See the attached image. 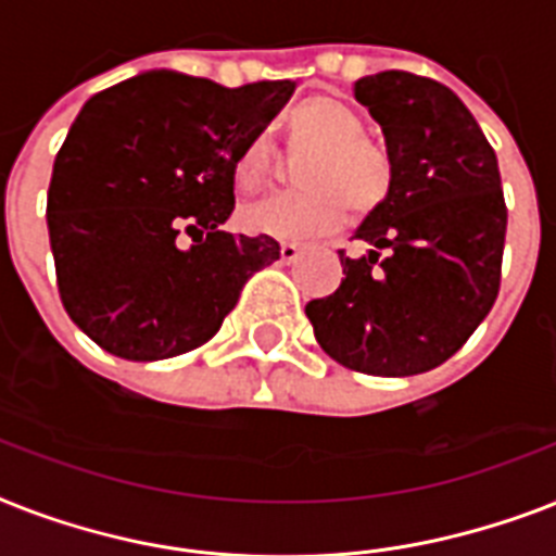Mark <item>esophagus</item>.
Listing matches in <instances>:
<instances>
[{"instance_id": "34e87169", "label": "esophagus", "mask_w": 556, "mask_h": 556, "mask_svg": "<svg viewBox=\"0 0 556 556\" xmlns=\"http://www.w3.org/2000/svg\"><path fill=\"white\" fill-rule=\"evenodd\" d=\"M300 253H303V248L294 242H282L279 244V260L286 262V265H291V262L300 260Z\"/></svg>"}]
</instances>
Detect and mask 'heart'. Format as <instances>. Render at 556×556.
Wrapping results in <instances>:
<instances>
[{"label":"heart","instance_id":"obj_1","mask_svg":"<svg viewBox=\"0 0 556 556\" xmlns=\"http://www.w3.org/2000/svg\"><path fill=\"white\" fill-rule=\"evenodd\" d=\"M288 141L312 150L300 167L303 192H282L251 201L239 210L244 230L274 239L303 242L331 233L346 222L349 207L366 213L387 199L392 187V159L366 138L364 117L334 94L305 98L288 115ZM274 173V152L265 138H253L233 161L236 190H260Z\"/></svg>","mask_w":556,"mask_h":556}]
</instances>
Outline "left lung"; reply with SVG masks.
<instances>
[{
  "label": "left lung",
  "mask_w": 556,
  "mask_h": 556,
  "mask_svg": "<svg viewBox=\"0 0 556 556\" xmlns=\"http://www.w3.org/2000/svg\"><path fill=\"white\" fill-rule=\"evenodd\" d=\"M392 159L387 199L357 227L369 251L305 314L326 355L406 378L453 357L500 294L508 210L496 152L441 83L380 72L355 83Z\"/></svg>",
  "instance_id": "obj_1"
}]
</instances>
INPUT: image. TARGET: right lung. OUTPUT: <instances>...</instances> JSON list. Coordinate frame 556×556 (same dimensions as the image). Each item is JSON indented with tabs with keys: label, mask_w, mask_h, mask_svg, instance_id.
<instances>
[{
	"label": "right lung",
	"mask_w": 556,
	"mask_h": 556,
	"mask_svg": "<svg viewBox=\"0 0 556 556\" xmlns=\"http://www.w3.org/2000/svg\"><path fill=\"white\" fill-rule=\"evenodd\" d=\"M291 91V80L225 89L152 68L86 100L56 152L46 216L60 300L109 355L164 361L207 343L244 282L279 260L270 236L222 225L236 155Z\"/></svg>",
	"instance_id": "1"
}]
</instances>
